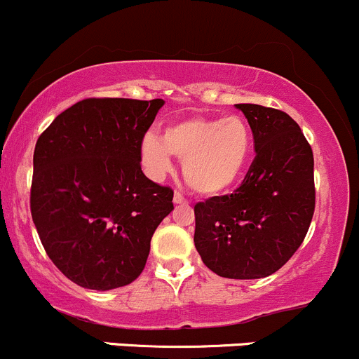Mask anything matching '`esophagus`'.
Returning a JSON list of instances; mask_svg holds the SVG:
<instances>
[{
  "mask_svg": "<svg viewBox=\"0 0 359 359\" xmlns=\"http://www.w3.org/2000/svg\"><path fill=\"white\" fill-rule=\"evenodd\" d=\"M172 200H175L176 205H187L188 200L184 198L183 194H180V191H175V196H172Z\"/></svg>",
  "mask_w": 359,
  "mask_h": 359,
  "instance_id": "esophagus-1",
  "label": "esophagus"
}]
</instances>
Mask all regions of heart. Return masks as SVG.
<instances>
[{
    "label": "heart",
    "instance_id": "obj_1",
    "mask_svg": "<svg viewBox=\"0 0 359 359\" xmlns=\"http://www.w3.org/2000/svg\"><path fill=\"white\" fill-rule=\"evenodd\" d=\"M252 147V130L240 116L187 118L165 126L163 137L145 133L138 152L149 178L159 181L169 175L176 156L183 159L188 187L202 195H217L236 183Z\"/></svg>",
    "mask_w": 359,
    "mask_h": 359
}]
</instances>
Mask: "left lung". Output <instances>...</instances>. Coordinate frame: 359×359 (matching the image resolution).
Returning a JSON list of instances; mask_svg holds the SVG:
<instances>
[{"instance_id":"1","label":"left lung","mask_w":359,"mask_h":359,"mask_svg":"<svg viewBox=\"0 0 359 359\" xmlns=\"http://www.w3.org/2000/svg\"><path fill=\"white\" fill-rule=\"evenodd\" d=\"M253 133L255 159L231 195L195 205V248L227 279L277 272L302 246L315 210L313 152L284 111L236 104Z\"/></svg>"}]
</instances>
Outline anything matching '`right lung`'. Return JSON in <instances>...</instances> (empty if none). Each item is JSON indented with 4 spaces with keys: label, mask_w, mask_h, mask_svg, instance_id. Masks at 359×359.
I'll use <instances>...</instances> for the list:
<instances>
[{
    "label": "right lung",
    "mask_w": 359,
    "mask_h": 359,
    "mask_svg": "<svg viewBox=\"0 0 359 359\" xmlns=\"http://www.w3.org/2000/svg\"><path fill=\"white\" fill-rule=\"evenodd\" d=\"M163 99H83L57 114L34 150L30 212L42 246L68 279L95 291L145 267L172 190L142 172L140 140Z\"/></svg>",
    "instance_id": "add662e5"
}]
</instances>
